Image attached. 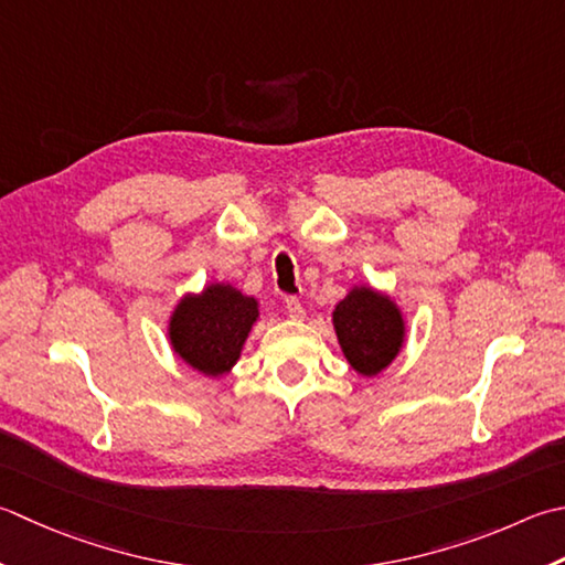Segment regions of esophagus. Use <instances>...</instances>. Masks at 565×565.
Returning a JSON list of instances; mask_svg holds the SVG:
<instances>
[{
	"label": "esophagus",
	"mask_w": 565,
	"mask_h": 565,
	"mask_svg": "<svg viewBox=\"0 0 565 565\" xmlns=\"http://www.w3.org/2000/svg\"><path fill=\"white\" fill-rule=\"evenodd\" d=\"M284 311H286V316H289V318H303V303L301 301H298V298L296 296H286L284 298Z\"/></svg>",
	"instance_id": "34e87169"
}]
</instances>
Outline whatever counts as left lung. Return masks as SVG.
<instances>
[{
    "label": "left lung",
    "mask_w": 565,
    "mask_h": 565,
    "mask_svg": "<svg viewBox=\"0 0 565 565\" xmlns=\"http://www.w3.org/2000/svg\"><path fill=\"white\" fill-rule=\"evenodd\" d=\"M333 323L348 362L364 377L382 372L402 348L399 311L390 298L372 289H355L342 298Z\"/></svg>",
    "instance_id": "left-lung-1"
}]
</instances>
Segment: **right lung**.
Segmentation results:
<instances>
[{
  "mask_svg": "<svg viewBox=\"0 0 565 565\" xmlns=\"http://www.w3.org/2000/svg\"><path fill=\"white\" fill-rule=\"evenodd\" d=\"M257 301L225 284L201 296H185L171 318L173 350L198 372L217 377L237 362L247 333L257 320Z\"/></svg>",
  "mask_w": 565,
  "mask_h": 565,
  "instance_id": "add662e5",
  "label": "right lung"
}]
</instances>
